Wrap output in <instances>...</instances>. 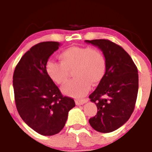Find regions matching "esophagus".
<instances>
[{
	"mask_svg": "<svg viewBox=\"0 0 152 152\" xmlns=\"http://www.w3.org/2000/svg\"><path fill=\"white\" fill-rule=\"evenodd\" d=\"M88 101V99H87V98H85V99H81V100H76V105H82L83 104L86 103Z\"/></svg>",
	"mask_w": 152,
	"mask_h": 152,
	"instance_id": "obj_1",
	"label": "esophagus"
}]
</instances>
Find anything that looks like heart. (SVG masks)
Instances as JSON below:
<instances>
[{
	"instance_id": "1",
	"label": "heart",
	"mask_w": 152,
	"mask_h": 152,
	"mask_svg": "<svg viewBox=\"0 0 152 152\" xmlns=\"http://www.w3.org/2000/svg\"><path fill=\"white\" fill-rule=\"evenodd\" d=\"M61 63L48 61L45 69L53 82L63 85L67 81L69 71L74 69L76 78L63 87L64 94L69 96L82 97L89 90L91 84L97 85L102 81L106 72V61L98 49L89 47L73 46L59 54Z\"/></svg>"
}]
</instances>
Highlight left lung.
Instances as JSON below:
<instances>
[{
  "instance_id": "8db88e82",
  "label": "left lung",
  "mask_w": 152,
  "mask_h": 152,
  "mask_svg": "<svg viewBox=\"0 0 152 152\" xmlns=\"http://www.w3.org/2000/svg\"><path fill=\"white\" fill-rule=\"evenodd\" d=\"M103 52L106 72L96 89L89 95L98 108L97 115L89 119L93 129L110 132L122 126L132 115L139 89V74L128 53L107 39L86 40Z\"/></svg>"
}]
</instances>
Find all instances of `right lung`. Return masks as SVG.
I'll return each instance as SVG.
<instances>
[{
    "instance_id": "1",
    "label": "right lung",
    "mask_w": 152,
    "mask_h": 152,
    "mask_svg": "<svg viewBox=\"0 0 152 152\" xmlns=\"http://www.w3.org/2000/svg\"><path fill=\"white\" fill-rule=\"evenodd\" d=\"M60 45L57 42L37 44L22 57L13 73L19 114L28 126L42 136L61 132L68 113L76 105L73 98L61 94L46 73V63Z\"/></svg>"
}]
</instances>
